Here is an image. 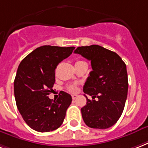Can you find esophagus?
<instances>
[{"label": "esophagus", "instance_id": "obj_1", "mask_svg": "<svg viewBox=\"0 0 148 148\" xmlns=\"http://www.w3.org/2000/svg\"><path fill=\"white\" fill-rule=\"evenodd\" d=\"M77 97V95H75V94H74V95H72V99H75Z\"/></svg>", "mask_w": 148, "mask_h": 148}]
</instances>
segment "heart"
<instances>
[{"label": "heart", "mask_w": 148, "mask_h": 148, "mask_svg": "<svg viewBox=\"0 0 148 148\" xmlns=\"http://www.w3.org/2000/svg\"><path fill=\"white\" fill-rule=\"evenodd\" d=\"M77 62H79V61H77ZM66 88H67V90H68L69 92H76L77 91V87L76 84H72V85H68V86L66 87Z\"/></svg>", "instance_id": "b5f03b06"}]
</instances>
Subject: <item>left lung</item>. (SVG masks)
<instances>
[{"mask_svg": "<svg viewBox=\"0 0 148 148\" xmlns=\"http://www.w3.org/2000/svg\"><path fill=\"white\" fill-rule=\"evenodd\" d=\"M74 53L90 60L92 71L89 73L84 92L86 105L82 110L86 125L104 130L115 124L124 110L128 93L126 65L114 52L92 45L77 48Z\"/></svg>", "mask_w": 148, "mask_h": 148, "instance_id": "8db88e82", "label": "left lung"}]
</instances>
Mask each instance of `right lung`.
Returning a JSON list of instances; mask_svg holds the SVG:
<instances>
[{
  "label": "right lung",
  "instance_id": "obj_1",
  "mask_svg": "<svg viewBox=\"0 0 148 148\" xmlns=\"http://www.w3.org/2000/svg\"><path fill=\"white\" fill-rule=\"evenodd\" d=\"M74 47L44 45L34 50L18 65L14 82L16 105L25 122L40 132L56 130L63 124L72 98L63 91L56 100L49 95L55 83L58 64L71 55Z\"/></svg>",
  "mask_w": 148,
  "mask_h": 148
}]
</instances>
